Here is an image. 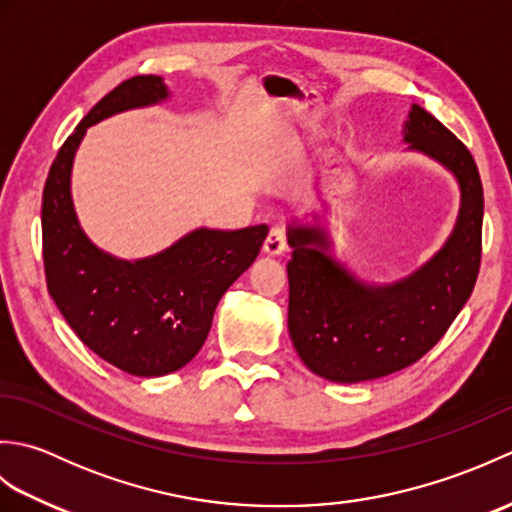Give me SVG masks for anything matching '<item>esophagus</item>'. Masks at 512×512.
Masks as SVG:
<instances>
[{
  "label": "esophagus",
  "mask_w": 512,
  "mask_h": 512,
  "mask_svg": "<svg viewBox=\"0 0 512 512\" xmlns=\"http://www.w3.org/2000/svg\"><path fill=\"white\" fill-rule=\"evenodd\" d=\"M288 248V239H286V228L284 226H273L264 242V253L270 257L284 255Z\"/></svg>",
  "instance_id": "esophagus-1"
}]
</instances>
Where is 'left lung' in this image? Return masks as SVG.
<instances>
[{"mask_svg":"<svg viewBox=\"0 0 512 512\" xmlns=\"http://www.w3.org/2000/svg\"><path fill=\"white\" fill-rule=\"evenodd\" d=\"M405 143L458 178L451 237L407 279L367 286L330 257L321 226H290L288 330L301 361L334 383H363L420 361L469 301L482 262L484 189L471 151L436 116L411 105Z\"/></svg>","mask_w":512,"mask_h":512,"instance_id":"8db88e82","label":"left lung"}]
</instances>
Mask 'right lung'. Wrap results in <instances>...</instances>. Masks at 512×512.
<instances>
[{
  "instance_id": "obj_1",
  "label": "right lung",
  "mask_w": 512,
  "mask_h": 512,
  "mask_svg": "<svg viewBox=\"0 0 512 512\" xmlns=\"http://www.w3.org/2000/svg\"><path fill=\"white\" fill-rule=\"evenodd\" d=\"M160 76L123 81L76 125L54 158L41 202L43 268L50 297L76 336L103 361L132 376H165L200 352L213 312L233 281L255 262L268 226L198 228L136 262L96 248L76 220L72 160L88 127L118 112L165 101Z\"/></svg>"
}]
</instances>
